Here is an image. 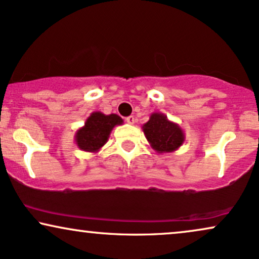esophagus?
<instances>
[{"instance_id": "1", "label": "esophagus", "mask_w": 259, "mask_h": 259, "mask_svg": "<svg viewBox=\"0 0 259 259\" xmlns=\"http://www.w3.org/2000/svg\"><path fill=\"white\" fill-rule=\"evenodd\" d=\"M126 122L130 123V125H133V123L136 122V117L132 116V115L128 116V117H126Z\"/></svg>"}]
</instances>
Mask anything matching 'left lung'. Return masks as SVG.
<instances>
[{
    "instance_id": "1",
    "label": "left lung",
    "mask_w": 259,
    "mask_h": 259,
    "mask_svg": "<svg viewBox=\"0 0 259 259\" xmlns=\"http://www.w3.org/2000/svg\"><path fill=\"white\" fill-rule=\"evenodd\" d=\"M142 128L150 146L157 153L174 152L186 140V134L179 123L170 121L165 114L159 112L151 114L149 121Z\"/></svg>"
}]
</instances>
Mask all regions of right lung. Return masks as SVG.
Wrapping results in <instances>:
<instances>
[{"label": "right lung", "mask_w": 259, "mask_h": 259, "mask_svg": "<svg viewBox=\"0 0 259 259\" xmlns=\"http://www.w3.org/2000/svg\"><path fill=\"white\" fill-rule=\"evenodd\" d=\"M123 123V120L116 114H106L93 112L85 120L84 126L75 133V143L78 149L85 152H99L108 142L110 133L115 126Z\"/></svg>", "instance_id": "1"}]
</instances>
